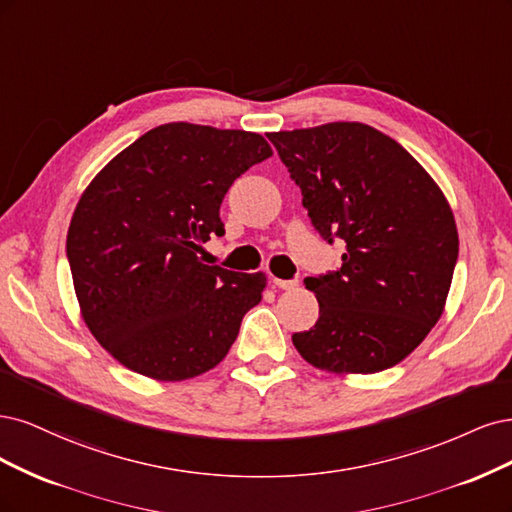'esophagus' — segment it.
I'll list each match as a JSON object with an SVG mask.
<instances>
[{
    "label": "esophagus",
    "instance_id": "obj_1",
    "mask_svg": "<svg viewBox=\"0 0 512 512\" xmlns=\"http://www.w3.org/2000/svg\"><path fill=\"white\" fill-rule=\"evenodd\" d=\"M272 283L278 287V289H295L300 285V280L298 278H291V280H283V278H272Z\"/></svg>",
    "mask_w": 512,
    "mask_h": 512
}]
</instances>
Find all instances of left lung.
Here are the masks:
<instances>
[{
    "label": "left lung",
    "instance_id": "8db88e82",
    "mask_svg": "<svg viewBox=\"0 0 512 512\" xmlns=\"http://www.w3.org/2000/svg\"><path fill=\"white\" fill-rule=\"evenodd\" d=\"M317 232L344 240L342 268L308 276L319 319L293 334L319 370L374 374L400 364L447 304L459 238L447 197L404 146L364 123L268 134Z\"/></svg>",
    "mask_w": 512,
    "mask_h": 512
}]
</instances>
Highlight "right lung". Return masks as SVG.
Here are the masks:
<instances>
[{"mask_svg": "<svg viewBox=\"0 0 512 512\" xmlns=\"http://www.w3.org/2000/svg\"><path fill=\"white\" fill-rule=\"evenodd\" d=\"M268 157L253 131L166 123L82 191L65 249L80 315L119 364L170 383L221 364L268 278L206 266L197 253L225 234L227 189Z\"/></svg>", "mask_w": 512, "mask_h": 512, "instance_id": "1", "label": "right lung"}]
</instances>
